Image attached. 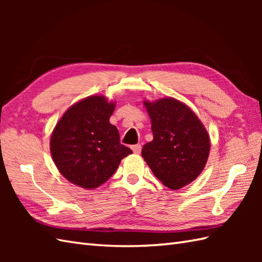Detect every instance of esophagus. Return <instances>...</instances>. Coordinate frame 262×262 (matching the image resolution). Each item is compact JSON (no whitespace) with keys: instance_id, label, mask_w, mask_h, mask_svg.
I'll list each match as a JSON object with an SVG mask.
<instances>
[{"instance_id":"34e87169","label":"esophagus","mask_w":262,"mask_h":262,"mask_svg":"<svg viewBox=\"0 0 262 262\" xmlns=\"http://www.w3.org/2000/svg\"><path fill=\"white\" fill-rule=\"evenodd\" d=\"M132 149H133V152H134L135 154H140L141 151H142V146L140 145V144H136V145H133L132 146Z\"/></svg>"}]
</instances>
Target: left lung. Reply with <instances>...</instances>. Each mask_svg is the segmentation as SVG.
Masks as SVG:
<instances>
[{"label":"left lung","mask_w":262,"mask_h":262,"mask_svg":"<svg viewBox=\"0 0 262 262\" xmlns=\"http://www.w3.org/2000/svg\"><path fill=\"white\" fill-rule=\"evenodd\" d=\"M152 122L153 141L142 157L154 176L170 189L193 181L205 168L209 136L193 111L173 98L144 102Z\"/></svg>","instance_id":"1"}]
</instances>
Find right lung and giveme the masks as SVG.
Wrapping results in <instances>:
<instances>
[{"label": "right lung", "instance_id": "1", "mask_svg": "<svg viewBox=\"0 0 262 262\" xmlns=\"http://www.w3.org/2000/svg\"><path fill=\"white\" fill-rule=\"evenodd\" d=\"M115 104L104 97L81 100L66 111L51 138L55 164L66 179L93 189L113 176L121 159L132 154L120 144L119 132L109 122Z\"/></svg>", "mask_w": 262, "mask_h": 262}]
</instances>
